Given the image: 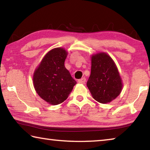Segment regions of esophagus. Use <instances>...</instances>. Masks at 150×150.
<instances>
[{
  "label": "esophagus",
  "instance_id": "obj_1",
  "mask_svg": "<svg viewBox=\"0 0 150 150\" xmlns=\"http://www.w3.org/2000/svg\"><path fill=\"white\" fill-rule=\"evenodd\" d=\"M78 82L79 83H81V84H84V83H85V82H86V79L85 77L81 78V79L78 80Z\"/></svg>",
  "mask_w": 150,
  "mask_h": 150
}]
</instances>
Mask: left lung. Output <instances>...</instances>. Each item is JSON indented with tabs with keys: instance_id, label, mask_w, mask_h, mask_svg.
I'll return each mask as SVG.
<instances>
[{
	"instance_id": "1",
	"label": "left lung",
	"mask_w": 150,
	"mask_h": 150,
	"mask_svg": "<svg viewBox=\"0 0 150 150\" xmlns=\"http://www.w3.org/2000/svg\"><path fill=\"white\" fill-rule=\"evenodd\" d=\"M91 75L87 83L93 98L103 104L110 103L122 90V81L115 62L105 52L91 56Z\"/></svg>"
}]
</instances>
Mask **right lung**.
Returning <instances> with one entry per match:
<instances>
[{
    "label": "right lung",
    "instance_id": "obj_1",
    "mask_svg": "<svg viewBox=\"0 0 150 150\" xmlns=\"http://www.w3.org/2000/svg\"><path fill=\"white\" fill-rule=\"evenodd\" d=\"M67 54L63 47L51 50L34 73L35 90L50 105H57L64 102L77 83L65 67Z\"/></svg>",
    "mask_w": 150,
    "mask_h": 150
}]
</instances>
